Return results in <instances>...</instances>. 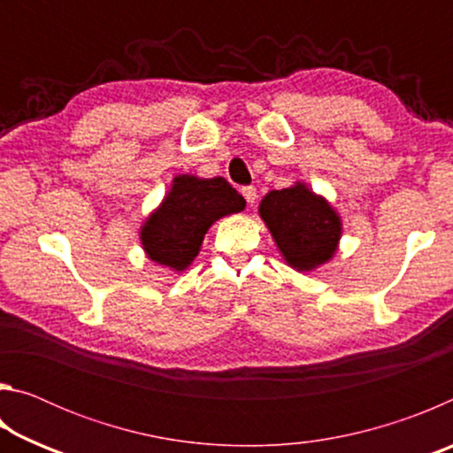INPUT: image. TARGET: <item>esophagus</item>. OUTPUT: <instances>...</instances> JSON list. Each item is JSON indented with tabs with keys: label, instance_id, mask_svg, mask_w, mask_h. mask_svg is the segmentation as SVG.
<instances>
[{
	"label": "esophagus",
	"instance_id": "1",
	"mask_svg": "<svg viewBox=\"0 0 453 453\" xmlns=\"http://www.w3.org/2000/svg\"><path fill=\"white\" fill-rule=\"evenodd\" d=\"M242 194L243 197L248 199V205H254L256 199H257V189L254 186H248V188H242Z\"/></svg>",
	"mask_w": 453,
	"mask_h": 453
}]
</instances>
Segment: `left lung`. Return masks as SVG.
I'll return each instance as SVG.
<instances>
[{
  "label": "left lung",
  "instance_id": "obj_1",
  "mask_svg": "<svg viewBox=\"0 0 453 453\" xmlns=\"http://www.w3.org/2000/svg\"><path fill=\"white\" fill-rule=\"evenodd\" d=\"M257 213L270 229L281 259L296 272H316L332 262L340 250L342 216L302 180L267 191Z\"/></svg>",
  "mask_w": 453,
  "mask_h": 453
}]
</instances>
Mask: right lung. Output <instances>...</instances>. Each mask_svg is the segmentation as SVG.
I'll list each match as a JSON object with an SVG mask.
<instances>
[{"label":"right lung","mask_w":453,"mask_h":453,"mask_svg":"<svg viewBox=\"0 0 453 453\" xmlns=\"http://www.w3.org/2000/svg\"><path fill=\"white\" fill-rule=\"evenodd\" d=\"M243 210L245 199L219 175H175L172 188L140 227L143 254L156 265L175 273L186 272L202 250L208 229Z\"/></svg>","instance_id":"right-lung-1"}]
</instances>
